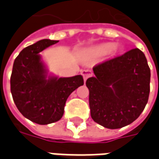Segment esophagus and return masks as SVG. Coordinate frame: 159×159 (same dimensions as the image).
<instances>
[{"label":"esophagus","instance_id":"obj_1","mask_svg":"<svg viewBox=\"0 0 159 159\" xmlns=\"http://www.w3.org/2000/svg\"><path fill=\"white\" fill-rule=\"evenodd\" d=\"M81 73H82V75H83L84 81H86L89 77H90V76L93 75L92 71H91V70H83L81 71Z\"/></svg>","mask_w":159,"mask_h":159}]
</instances>
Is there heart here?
Wrapping results in <instances>:
<instances>
[{
    "label": "heart",
    "instance_id": "heart-1",
    "mask_svg": "<svg viewBox=\"0 0 159 159\" xmlns=\"http://www.w3.org/2000/svg\"><path fill=\"white\" fill-rule=\"evenodd\" d=\"M113 46L111 43H106V44H103L100 47H99V48L97 49V52H100V53H102V54H105V53H107L109 52L112 49Z\"/></svg>",
    "mask_w": 159,
    "mask_h": 159
}]
</instances>
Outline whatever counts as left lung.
Instances as JSON below:
<instances>
[{"label": "left lung", "instance_id": "8db88e82", "mask_svg": "<svg viewBox=\"0 0 159 159\" xmlns=\"http://www.w3.org/2000/svg\"><path fill=\"white\" fill-rule=\"evenodd\" d=\"M86 81L91 117L107 129H120L136 120L150 93V68L139 48L98 64Z\"/></svg>", "mask_w": 159, "mask_h": 159}]
</instances>
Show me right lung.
Returning a JSON list of instances; mask_svg holds the SVG:
<instances>
[{"label": "right lung", "instance_id": "right-lung-1", "mask_svg": "<svg viewBox=\"0 0 159 159\" xmlns=\"http://www.w3.org/2000/svg\"><path fill=\"white\" fill-rule=\"evenodd\" d=\"M58 42L43 39L27 47L12 66L10 83L16 107L24 117L42 125L59 121L70 94L83 85L81 75L59 78L48 76L39 52Z\"/></svg>", "mask_w": 159, "mask_h": 159}]
</instances>
